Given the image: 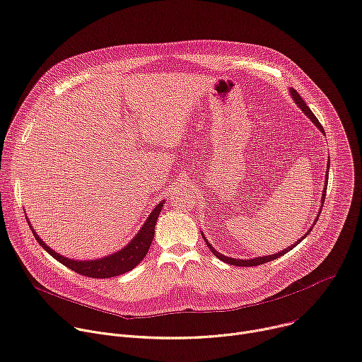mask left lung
<instances>
[{
    "instance_id": "obj_1",
    "label": "left lung",
    "mask_w": 362,
    "mask_h": 362,
    "mask_svg": "<svg viewBox=\"0 0 362 362\" xmlns=\"http://www.w3.org/2000/svg\"><path fill=\"white\" fill-rule=\"evenodd\" d=\"M290 95H291V98H293V101H294V104H298V107L306 114V117H309L310 118V121L322 131V133H325L323 131V127H322V124L317 121V118L315 117V114L310 111V108L306 105V103L302 100V96L298 93V90H294V89H290ZM327 172H329V158H327ZM327 173H326V182H325V187H323V190H322V204H323V201H325V196H326V187H327ZM323 206V205H322ZM322 206H320V209H319V212H317V215H320V212H322ZM319 218V216H317ZM317 221V219H316ZM316 221L313 222V225L308 229V233L306 234H303V237H300L298 241H296L291 247H288V248H286V250H283V251H280V252H277V254H273V255H264V257H257V258H252V259H240V258H231V257H226V255H222L221 252H218L209 243H208V240L205 238V235H204V240H205V243H206V245H208V248L214 252V255L216 257V258H219L221 261H223V262H228V264H231V266H238V267H252V266H259V264H264V262H269V261H273V259H276V258H279V257H281V255H284L286 252H288L290 250H293L296 245H298L299 243H302L303 240H305V237L308 235V234H310V231H312V228L315 226V223H316Z\"/></svg>"
}]
</instances>
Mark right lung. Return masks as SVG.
Segmentation results:
<instances>
[{
  "mask_svg": "<svg viewBox=\"0 0 362 362\" xmlns=\"http://www.w3.org/2000/svg\"><path fill=\"white\" fill-rule=\"evenodd\" d=\"M163 204L164 201H161L160 204L156 205V208L153 209V212L148 215L147 221L144 222V225L140 228V231L137 233V235L131 240L129 244H127L122 250L104 257V258H98V259H89V261H79V259H72V258H66L64 255L57 254L56 251H53L49 245L45 244V241L36 234L35 228L31 226L30 221L28 226L31 228V233L35 235V238L37 240V243L53 257L56 258L59 262H62L63 266H66L68 269L76 272L78 274L86 276V277H92V279H110V277H115L124 273H128L129 270H133L134 267H137V264H140V261L146 257L151 241L154 238V226L158 218V214L163 209Z\"/></svg>",
  "mask_w": 362,
  "mask_h": 362,
  "instance_id": "obj_1",
  "label": "right lung"
}]
</instances>
